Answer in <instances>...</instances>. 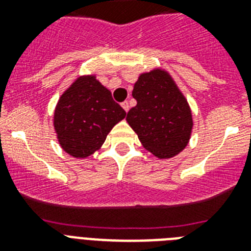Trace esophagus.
<instances>
[{"label":"esophagus","mask_w":251,"mask_h":251,"mask_svg":"<svg viewBox=\"0 0 251 251\" xmlns=\"http://www.w3.org/2000/svg\"><path fill=\"white\" fill-rule=\"evenodd\" d=\"M122 106H123V109L126 110V112L129 110V103H128V101H123V103H122Z\"/></svg>","instance_id":"34e87169"}]
</instances>
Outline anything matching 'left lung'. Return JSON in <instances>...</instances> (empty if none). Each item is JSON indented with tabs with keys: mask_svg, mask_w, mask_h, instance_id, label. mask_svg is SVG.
<instances>
[{
	"mask_svg": "<svg viewBox=\"0 0 251 251\" xmlns=\"http://www.w3.org/2000/svg\"><path fill=\"white\" fill-rule=\"evenodd\" d=\"M137 105L127 122L146 150L159 158L176 156L191 136L192 115L185 97L161 70L142 74L132 92Z\"/></svg>",
	"mask_w": 251,
	"mask_h": 251,
	"instance_id": "left-lung-1",
	"label": "left lung"
}]
</instances>
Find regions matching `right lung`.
Listing matches in <instances>:
<instances>
[{"instance_id": "add662e5", "label": "right lung", "mask_w": 251, "mask_h": 251, "mask_svg": "<svg viewBox=\"0 0 251 251\" xmlns=\"http://www.w3.org/2000/svg\"><path fill=\"white\" fill-rule=\"evenodd\" d=\"M126 117L112 93L94 76L79 77L60 98L54 127L60 145L76 158L90 156L104 143L106 134Z\"/></svg>"}]
</instances>
